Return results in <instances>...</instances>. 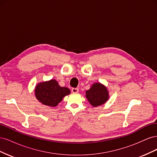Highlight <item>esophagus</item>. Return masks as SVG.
Here are the masks:
<instances>
[{"label": "esophagus", "instance_id": "esophagus-1", "mask_svg": "<svg viewBox=\"0 0 157 157\" xmlns=\"http://www.w3.org/2000/svg\"><path fill=\"white\" fill-rule=\"evenodd\" d=\"M72 92L73 93H78V89L77 88H72Z\"/></svg>", "mask_w": 157, "mask_h": 157}]
</instances>
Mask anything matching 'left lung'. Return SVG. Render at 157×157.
<instances>
[{
  "label": "left lung",
  "mask_w": 157,
  "mask_h": 157,
  "mask_svg": "<svg viewBox=\"0 0 157 157\" xmlns=\"http://www.w3.org/2000/svg\"><path fill=\"white\" fill-rule=\"evenodd\" d=\"M109 92L107 88L99 82L92 84L86 92V97L93 107H98L105 103L109 99Z\"/></svg>",
  "instance_id": "8db88e82"
}]
</instances>
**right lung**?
<instances>
[{"label":"right lung","mask_w":157,"mask_h":157,"mask_svg":"<svg viewBox=\"0 0 157 157\" xmlns=\"http://www.w3.org/2000/svg\"><path fill=\"white\" fill-rule=\"evenodd\" d=\"M70 93L68 88L60 86L55 79L40 82L35 89V94L38 100L49 107H56L63 97Z\"/></svg>","instance_id":"right-lung-1"}]
</instances>
